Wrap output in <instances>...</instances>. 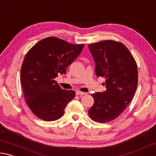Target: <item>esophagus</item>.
Listing matches in <instances>:
<instances>
[{"mask_svg": "<svg viewBox=\"0 0 156 156\" xmlns=\"http://www.w3.org/2000/svg\"><path fill=\"white\" fill-rule=\"evenodd\" d=\"M86 94V92H81V91H76V94L79 95V96H82V95H84Z\"/></svg>", "mask_w": 156, "mask_h": 156, "instance_id": "34e87169", "label": "esophagus"}]
</instances>
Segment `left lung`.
<instances>
[{
  "label": "left lung",
  "instance_id": "8db88e82",
  "mask_svg": "<svg viewBox=\"0 0 156 156\" xmlns=\"http://www.w3.org/2000/svg\"><path fill=\"white\" fill-rule=\"evenodd\" d=\"M97 76L105 80L106 90L91 94L93 105L88 110L92 120L110 122L123 112L138 86V67L134 58L122 43L105 40L88 45Z\"/></svg>",
  "mask_w": 156,
  "mask_h": 156
}]
</instances>
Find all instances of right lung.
Instances as JSON below:
<instances>
[{
  "mask_svg": "<svg viewBox=\"0 0 156 156\" xmlns=\"http://www.w3.org/2000/svg\"><path fill=\"white\" fill-rule=\"evenodd\" d=\"M84 44H73L55 37L40 40L27 52L20 70L24 99L38 118L53 121L64 115L73 90H63L55 80L81 53Z\"/></svg>",
  "mask_w": 156,
  "mask_h": 156,
  "instance_id": "1",
  "label": "right lung"
}]
</instances>
